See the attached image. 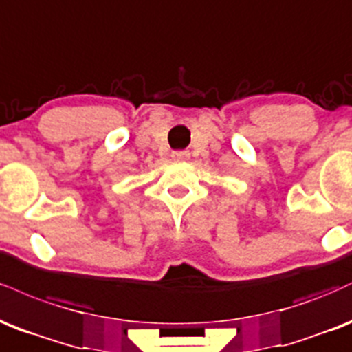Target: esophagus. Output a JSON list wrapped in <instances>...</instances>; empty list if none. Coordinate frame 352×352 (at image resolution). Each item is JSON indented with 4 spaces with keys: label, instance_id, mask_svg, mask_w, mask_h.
Returning a JSON list of instances; mask_svg holds the SVG:
<instances>
[{
    "label": "esophagus",
    "instance_id": "esophagus-1",
    "mask_svg": "<svg viewBox=\"0 0 352 352\" xmlns=\"http://www.w3.org/2000/svg\"><path fill=\"white\" fill-rule=\"evenodd\" d=\"M173 158L175 160H177V161H186V160H189V156H191V153L189 151H173Z\"/></svg>",
    "mask_w": 352,
    "mask_h": 352
}]
</instances>
